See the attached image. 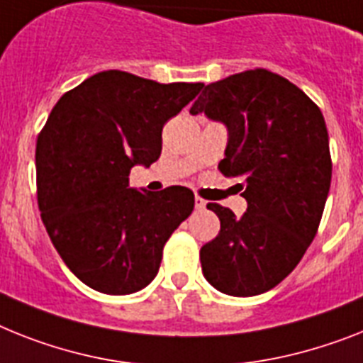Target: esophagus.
<instances>
[{
    "label": "esophagus",
    "instance_id": "1",
    "mask_svg": "<svg viewBox=\"0 0 363 363\" xmlns=\"http://www.w3.org/2000/svg\"><path fill=\"white\" fill-rule=\"evenodd\" d=\"M194 206H196V209H206V200L194 196Z\"/></svg>",
    "mask_w": 363,
    "mask_h": 363
}]
</instances>
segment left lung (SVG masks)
Segmentation results:
<instances>
[{
  "label": "left lung",
  "mask_w": 363,
  "mask_h": 363,
  "mask_svg": "<svg viewBox=\"0 0 363 363\" xmlns=\"http://www.w3.org/2000/svg\"><path fill=\"white\" fill-rule=\"evenodd\" d=\"M228 128L218 170L248 208L242 217L208 203L220 232L200 248L202 272L215 289L254 296L282 282L315 238L330 191L332 160L321 109L286 77L265 68L203 86L191 115Z\"/></svg>",
  "instance_id": "1"
}]
</instances>
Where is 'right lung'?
Returning a JSON list of instances; mask_svg holds the SVG:
<instances>
[{"label": "right lung", "instance_id": "obj_1", "mask_svg": "<svg viewBox=\"0 0 363 363\" xmlns=\"http://www.w3.org/2000/svg\"><path fill=\"white\" fill-rule=\"evenodd\" d=\"M202 86L98 72L48 116L35 154L42 223L67 267L96 291L130 295L148 286L164 242L193 211L191 189L137 191L130 172L160 160L164 122Z\"/></svg>", "mask_w": 363, "mask_h": 363}]
</instances>
